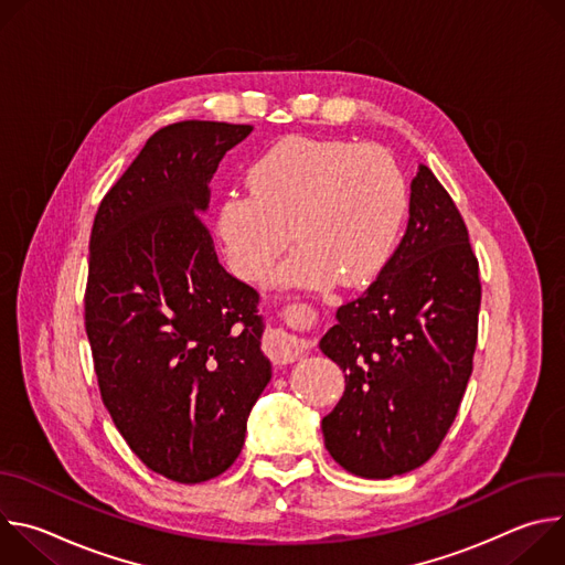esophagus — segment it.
<instances>
[{
    "label": "esophagus",
    "mask_w": 565,
    "mask_h": 565,
    "mask_svg": "<svg viewBox=\"0 0 565 565\" xmlns=\"http://www.w3.org/2000/svg\"><path fill=\"white\" fill-rule=\"evenodd\" d=\"M268 349H270V355L275 360H279V362H295L297 358H301L310 349V342L277 329V331H273L268 335Z\"/></svg>",
    "instance_id": "esophagus-1"
}]
</instances>
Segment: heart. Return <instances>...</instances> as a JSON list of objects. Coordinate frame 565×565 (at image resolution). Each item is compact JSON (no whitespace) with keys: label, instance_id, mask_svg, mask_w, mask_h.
Here are the masks:
<instances>
[{"label":"heart","instance_id":"heart-1","mask_svg":"<svg viewBox=\"0 0 565 565\" xmlns=\"http://www.w3.org/2000/svg\"><path fill=\"white\" fill-rule=\"evenodd\" d=\"M250 188L230 190L216 234L236 277L259 281L290 244L299 248L273 275L279 288L358 286L393 255L407 216V181L395 160L353 140L286 136L248 170Z\"/></svg>","mask_w":565,"mask_h":565}]
</instances>
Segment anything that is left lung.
Returning a JSON list of instances; mask_svg holds the SVG:
<instances>
[{"mask_svg":"<svg viewBox=\"0 0 565 565\" xmlns=\"http://www.w3.org/2000/svg\"><path fill=\"white\" fill-rule=\"evenodd\" d=\"M478 308L465 221L434 172L418 166L399 246L319 340L347 373L342 399L321 420L335 462L362 478H391L436 454L471 375Z\"/></svg>","mask_w":565,"mask_h":565,"instance_id":"left-lung-1","label":"left lung"}]
</instances>
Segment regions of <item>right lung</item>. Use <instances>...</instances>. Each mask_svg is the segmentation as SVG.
<instances>
[{
	"label": "right lung",
	"instance_id": "obj_1",
	"mask_svg": "<svg viewBox=\"0 0 565 565\" xmlns=\"http://www.w3.org/2000/svg\"><path fill=\"white\" fill-rule=\"evenodd\" d=\"M250 125L158 129L105 194L89 238L85 327L107 412L156 473L203 482L241 454L273 377L259 295L218 264L201 214Z\"/></svg>",
	"mask_w": 565,
	"mask_h": 565
}]
</instances>
